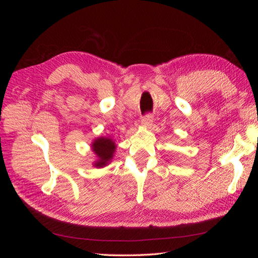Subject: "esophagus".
I'll use <instances>...</instances> for the list:
<instances>
[{
	"instance_id": "34e87169",
	"label": "esophagus",
	"mask_w": 258,
	"mask_h": 258,
	"mask_svg": "<svg viewBox=\"0 0 258 258\" xmlns=\"http://www.w3.org/2000/svg\"><path fill=\"white\" fill-rule=\"evenodd\" d=\"M153 119H154L153 118V115L147 114L144 117H142V124H143L144 127H150V126H152Z\"/></svg>"
}]
</instances>
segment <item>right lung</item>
<instances>
[{
  "mask_svg": "<svg viewBox=\"0 0 258 258\" xmlns=\"http://www.w3.org/2000/svg\"><path fill=\"white\" fill-rule=\"evenodd\" d=\"M91 148L98 157V160L93 163V166L97 168H103L111 162L116 150V144L111 138L100 137L93 140Z\"/></svg>",
  "mask_w": 258,
  "mask_h": 258,
  "instance_id": "right-lung-1",
  "label": "right lung"
}]
</instances>
